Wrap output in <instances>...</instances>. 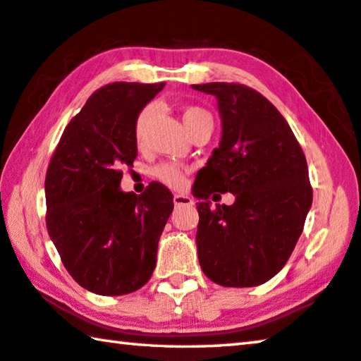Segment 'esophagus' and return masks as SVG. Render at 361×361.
I'll use <instances>...</instances> for the list:
<instances>
[{
    "label": "esophagus",
    "instance_id": "esophagus-1",
    "mask_svg": "<svg viewBox=\"0 0 361 361\" xmlns=\"http://www.w3.org/2000/svg\"><path fill=\"white\" fill-rule=\"evenodd\" d=\"M173 202L176 207H188V204H193V200L187 195H174Z\"/></svg>",
    "mask_w": 361,
    "mask_h": 361
}]
</instances>
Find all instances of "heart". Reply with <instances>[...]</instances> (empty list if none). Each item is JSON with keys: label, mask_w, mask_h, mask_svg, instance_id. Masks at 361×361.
Listing matches in <instances>:
<instances>
[{"label": "heart", "mask_w": 361, "mask_h": 361, "mask_svg": "<svg viewBox=\"0 0 361 361\" xmlns=\"http://www.w3.org/2000/svg\"><path fill=\"white\" fill-rule=\"evenodd\" d=\"M153 116V106H145L140 113H138L137 119H135V126H134V137L137 145L140 147L143 140H145V134H147V127L149 124V119ZM182 123H184L187 132L192 130L193 126H197L200 121L212 118L208 114V111H204L203 108L195 106V104H187V106L182 108ZM185 173L187 169L182 168L179 164L174 163H163L159 164L157 169H154V177L159 182H163L164 185H168L171 188H180L185 184Z\"/></svg>", "instance_id": "b5f03b06"}]
</instances>
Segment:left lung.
I'll list each match as a JSON object with an SVG mask.
<instances>
[{
  "label": "left lung",
  "mask_w": 361,
  "mask_h": 361,
  "mask_svg": "<svg viewBox=\"0 0 361 361\" xmlns=\"http://www.w3.org/2000/svg\"><path fill=\"white\" fill-rule=\"evenodd\" d=\"M218 98L223 137L197 174L198 262L224 287L264 284L284 268L313 202L307 158L282 114L243 84L192 85ZM199 187H196V182ZM216 191L235 193L234 205L212 209Z\"/></svg>",
  "instance_id": "8db88e82"
}]
</instances>
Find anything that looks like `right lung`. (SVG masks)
Segmentation results:
<instances>
[{
  "label": "right lung",
  "instance_id": "obj_1",
  "mask_svg": "<svg viewBox=\"0 0 361 361\" xmlns=\"http://www.w3.org/2000/svg\"><path fill=\"white\" fill-rule=\"evenodd\" d=\"M159 84L114 82L93 93L71 119L49 159L47 229L64 268L98 295L145 286L157 266L173 195L152 182L142 195L119 188L123 166L137 158L135 119Z\"/></svg>",
  "mask_w": 361,
  "mask_h": 361
}]
</instances>
